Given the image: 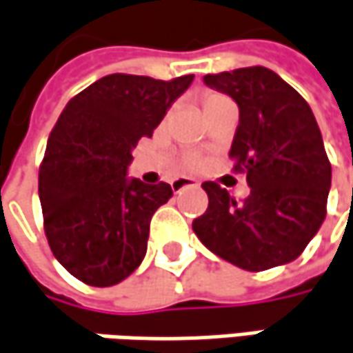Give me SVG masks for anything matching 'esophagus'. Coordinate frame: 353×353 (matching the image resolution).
Wrapping results in <instances>:
<instances>
[{"mask_svg": "<svg viewBox=\"0 0 353 353\" xmlns=\"http://www.w3.org/2000/svg\"><path fill=\"white\" fill-rule=\"evenodd\" d=\"M192 185H197V181L190 179V177H176V179H172V190L176 193L185 190V188H192Z\"/></svg>", "mask_w": 353, "mask_h": 353, "instance_id": "34e87169", "label": "esophagus"}]
</instances>
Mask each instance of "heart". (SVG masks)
Returning a JSON list of instances; mask_svg holds the SVG:
<instances>
[{
	"instance_id": "1",
	"label": "heart",
	"mask_w": 353,
	"mask_h": 353,
	"mask_svg": "<svg viewBox=\"0 0 353 353\" xmlns=\"http://www.w3.org/2000/svg\"><path fill=\"white\" fill-rule=\"evenodd\" d=\"M221 99H225V97H223V94H219V92H211V90L203 92V94H201V104H203V110H207L209 106H213L217 100H221ZM185 163H188V165H195V163H197V158H195V156H188Z\"/></svg>"
}]
</instances>
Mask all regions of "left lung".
Returning a JSON list of instances; mask_svg holds the SVG:
<instances>
[{"label":"left lung","mask_w":353,"mask_h":353,"mask_svg":"<svg viewBox=\"0 0 353 353\" xmlns=\"http://www.w3.org/2000/svg\"><path fill=\"white\" fill-rule=\"evenodd\" d=\"M203 83L237 102L229 156L247 174L241 203L205 181L207 211L193 231L211 253L245 270H267L299 256L326 217L332 165L308 102L265 67L205 74Z\"/></svg>","instance_id":"1"}]
</instances>
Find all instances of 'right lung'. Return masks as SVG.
Instances as JSON below:
<instances>
[{"instance_id": "add662e5", "label": "right lung", "mask_w": 353, "mask_h": 353, "mask_svg": "<svg viewBox=\"0 0 353 353\" xmlns=\"http://www.w3.org/2000/svg\"><path fill=\"white\" fill-rule=\"evenodd\" d=\"M193 74L172 81L114 72L69 100L39 168L43 227L54 259L90 286L130 276L170 183L128 179L132 150L152 138Z\"/></svg>"}]
</instances>
